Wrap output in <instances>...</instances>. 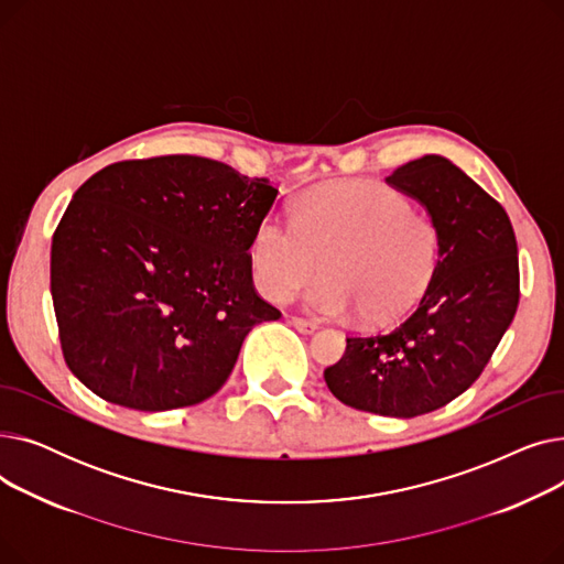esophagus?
Returning <instances> with one entry per match:
<instances>
[{
	"label": "esophagus",
	"instance_id": "1",
	"mask_svg": "<svg viewBox=\"0 0 564 564\" xmlns=\"http://www.w3.org/2000/svg\"><path fill=\"white\" fill-rule=\"evenodd\" d=\"M290 324H292V327L297 329L300 334H315V332H317V324H315V322H308V319H304V317H292Z\"/></svg>",
	"mask_w": 564,
	"mask_h": 564
}]
</instances>
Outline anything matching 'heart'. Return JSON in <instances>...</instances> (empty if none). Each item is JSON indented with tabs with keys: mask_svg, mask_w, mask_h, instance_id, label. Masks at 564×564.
I'll list each match as a JSON object with an SVG mask.
<instances>
[{
	"mask_svg": "<svg viewBox=\"0 0 564 564\" xmlns=\"http://www.w3.org/2000/svg\"><path fill=\"white\" fill-rule=\"evenodd\" d=\"M256 288L270 302L308 290L313 313L366 324L404 315L430 285L438 262L436 224L406 198L370 181H336L304 192L292 224L270 215L249 242Z\"/></svg>",
	"mask_w": 564,
	"mask_h": 564,
	"instance_id": "1",
	"label": "heart"
}]
</instances>
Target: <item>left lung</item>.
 Listing matches in <instances>:
<instances>
[{
	"label": "left lung",
	"instance_id": "obj_1",
	"mask_svg": "<svg viewBox=\"0 0 564 564\" xmlns=\"http://www.w3.org/2000/svg\"><path fill=\"white\" fill-rule=\"evenodd\" d=\"M387 183L436 224V272L398 327L347 338L324 381L347 406L413 419L462 395L489 364L519 306V256L502 205L448 158L406 162Z\"/></svg>",
	"mask_w": 564,
	"mask_h": 564
}]
</instances>
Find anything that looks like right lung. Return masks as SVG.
I'll use <instances>...</instances> for the list:
<instances>
[{
  "label": "right lung",
  "mask_w": 564,
  "mask_h": 564,
  "mask_svg": "<svg viewBox=\"0 0 564 564\" xmlns=\"http://www.w3.org/2000/svg\"><path fill=\"white\" fill-rule=\"evenodd\" d=\"M279 196L194 155L116 162L75 192L50 253L70 372L139 411L215 395L247 334L281 313L258 297L249 242Z\"/></svg>",
  "instance_id": "1"
}]
</instances>
